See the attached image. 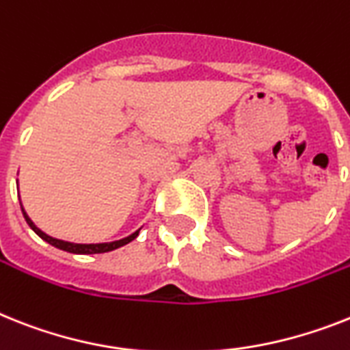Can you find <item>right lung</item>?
I'll use <instances>...</instances> for the list:
<instances>
[{"label":"right lung","instance_id":"right-lung-1","mask_svg":"<svg viewBox=\"0 0 350 350\" xmlns=\"http://www.w3.org/2000/svg\"><path fill=\"white\" fill-rule=\"evenodd\" d=\"M21 211H23V216H25L26 224L30 225L31 230L37 234V236H40V238L44 239V241H48L50 245H53V247L60 248V250H66V252H71V254H103V252H111V250H116V248L123 247V245L130 243L132 239L137 238V234H139V230H135L134 234H130L129 238H123L120 239V241H112V243H96V245H82V243H69V241H62V239H55L51 238V236H48V234H44L42 230L37 227L33 221L28 218V215L25 213V209H23L21 206Z\"/></svg>","mask_w":350,"mask_h":350}]
</instances>
